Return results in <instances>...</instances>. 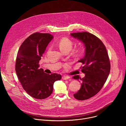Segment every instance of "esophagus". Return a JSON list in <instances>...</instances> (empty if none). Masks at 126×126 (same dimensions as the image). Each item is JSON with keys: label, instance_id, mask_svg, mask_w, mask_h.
<instances>
[{"label": "esophagus", "instance_id": "obj_1", "mask_svg": "<svg viewBox=\"0 0 126 126\" xmlns=\"http://www.w3.org/2000/svg\"><path fill=\"white\" fill-rule=\"evenodd\" d=\"M62 78L63 80H66L69 79L70 78V77H69V76H62Z\"/></svg>", "mask_w": 126, "mask_h": 126}]
</instances>
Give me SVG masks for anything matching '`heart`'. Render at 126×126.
<instances>
[{
	"label": "heart",
	"instance_id": "1",
	"mask_svg": "<svg viewBox=\"0 0 126 126\" xmlns=\"http://www.w3.org/2000/svg\"><path fill=\"white\" fill-rule=\"evenodd\" d=\"M58 45L59 46L60 50L62 51L66 50H71L73 47V42L69 38L67 37L62 38L58 42ZM84 49L83 48L80 47L75 50L74 54L76 56H81L84 52Z\"/></svg>",
	"mask_w": 126,
	"mask_h": 126
}]
</instances>
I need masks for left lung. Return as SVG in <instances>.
<instances>
[{
    "mask_svg": "<svg viewBox=\"0 0 126 126\" xmlns=\"http://www.w3.org/2000/svg\"><path fill=\"white\" fill-rule=\"evenodd\" d=\"M71 35L85 47V56L78 61L84 65L81 70L85 76L82 79L78 75L73 77L82 81L80 89L73 95L74 98L85 100L97 94L104 86L110 74V60L106 47L95 35L87 32L73 33Z\"/></svg>",
    "mask_w": 126,
    "mask_h": 126,
    "instance_id": "obj_1",
    "label": "left lung"
}]
</instances>
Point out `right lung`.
<instances>
[{"mask_svg":"<svg viewBox=\"0 0 126 126\" xmlns=\"http://www.w3.org/2000/svg\"><path fill=\"white\" fill-rule=\"evenodd\" d=\"M53 38L49 33H34L24 40L18 51L16 73L24 90L35 99L50 96L54 83L61 79L60 74H47L43 69H39V61Z\"/></svg>","mask_w":126,"mask_h":126,"instance_id":"right-lung-1","label":"right lung"}]
</instances>
